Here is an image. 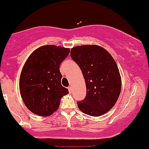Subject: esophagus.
<instances>
[{
  "label": "esophagus",
  "mask_w": 149,
  "mask_h": 149,
  "mask_svg": "<svg viewBox=\"0 0 149 149\" xmlns=\"http://www.w3.org/2000/svg\"><path fill=\"white\" fill-rule=\"evenodd\" d=\"M68 91H69V92H71V87H70V86H69V87L68 88Z\"/></svg>",
  "instance_id": "34e87169"
}]
</instances>
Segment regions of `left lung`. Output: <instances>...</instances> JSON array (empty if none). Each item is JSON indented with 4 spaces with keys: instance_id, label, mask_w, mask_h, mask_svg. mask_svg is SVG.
Masks as SVG:
<instances>
[{
    "instance_id": "8db88e82",
    "label": "left lung",
    "mask_w": 149,
    "mask_h": 149,
    "mask_svg": "<svg viewBox=\"0 0 149 149\" xmlns=\"http://www.w3.org/2000/svg\"><path fill=\"white\" fill-rule=\"evenodd\" d=\"M70 57L81 70L86 96L78 107L85 114L100 116L116 104L122 89V79L116 61L109 52L97 45L77 46Z\"/></svg>"
}]
</instances>
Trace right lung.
I'll return each mask as SVG.
<instances>
[{"mask_svg": "<svg viewBox=\"0 0 149 149\" xmlns=\"http://www.w3.org/2000/svg\"><path fill=\"white\" fill-rule=\"evenodd\" d=\"M70 49L55 45L36 49L24 63L19 77V92L32 113L49 116L59 108L60 100L68 94L61 84L60 66Z\"/></svg>", "mask_w": 149, "mask_h": 149, "instance_id": "1", "label": "right lung"}]
</instances>
